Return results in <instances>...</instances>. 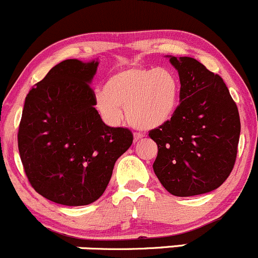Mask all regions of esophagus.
Wrapping results in <instances>:
<instances>
[{
  "instance_id": "esophagus-1",
  "label": "esophagus",
  "mask_w": 258,
  "mask_h": 258,
  "mask_svg": "<svg viewBox=\"0 0 258 258\" xmlns=\"http://www.w3.org/2000/svg\"><path fill=\"white\" fill-rule=\"evenodd\" d=\"M134 138H135V142H137V141H140L141 138H143V135L142 134H138V132H136V134H134Z\"/></svg>"
}]
</instances>
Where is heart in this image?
I'll return each instance as SVG.
<instances>
[{"label":"heart","instance_id":"obj_1","mask_svg":"<svg viewBox=\"0 0 258 258\" xmlns=\"http://www.w3.org/2000/svg\"><path fill=\"white\" fill-rule=\"evenodd\" d=\"M179 93V79L171 70L136 64L110 76L105 88L95 90L94 105L107 123H120L126 106L132 126L154 130L174 116Z\"/></svg>","mask_w":258,"mask_h":258}]
</instances>
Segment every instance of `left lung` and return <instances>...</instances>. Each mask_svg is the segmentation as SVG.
Masks as SVG:
<instances>
[{
  "instance_id": "obj_1",
  "label": "left lung",
  "mask_w": 258,
  "mask_h": 258,
  "mask_svg": "<svg viewBox=\"0 0 258 258\" xmlns=\"http://www.w3.org/2000/svg\"><path fill=\"white\" fill-rule=\"evenodd\" d=\"M179 73L180 105L152 130L158 144L153 170L174 196L203 195L228 179L240 137L237 106L224 81L192 57L165 56Z\"/></svg>"
}]
</instances>
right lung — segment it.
<instances>
[{
    "label": "right lung",
    "instance_id": "1",
    "mask_svg": "<svg viewBox=\"0 0 258 258\" xmlns=\"http://www.w3.org/2000/svg\"><path fill=\"white\" fill-rule=\"evenodd\" d=\"M98 60L62 61L25 98L18 131L24 171L42 197L63 206L95 202L134 136L109 127L94 107Z\"/></svg>",
    "mask_w": 258,
    "mask_h": 258
}]
</instances>
